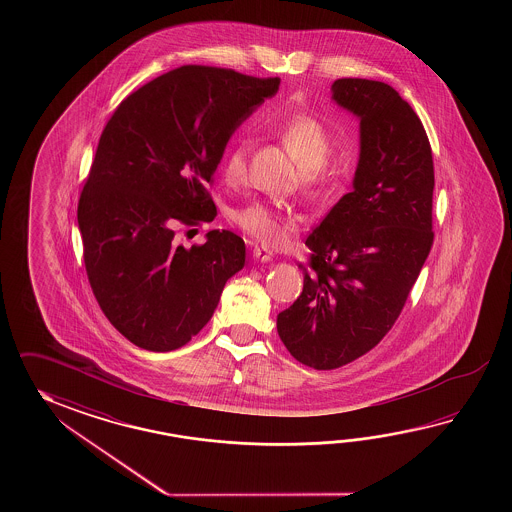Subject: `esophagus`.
<instances>
[{"instance_id":"34e87169","label":"esophagus","mask_w":512,"mask_h":512,"mask_svg":"<svg viewBox=\"0 0 512 512\" xmlns=\"http://www.w3.org/2000/svg\"><path fill=\"white\" fill-rule=\"evenodd\" d=\"M252 256H254V260L267 263V261L272 260V251L271 249H267V247H263V245H254V247H252Z\"/></svg>"}]
</instances>
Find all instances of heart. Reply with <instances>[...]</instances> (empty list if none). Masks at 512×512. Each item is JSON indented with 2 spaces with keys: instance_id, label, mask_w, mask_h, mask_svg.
Returning <instances> with one entry per match:
<instances>
[{
  "instance_id": "b5f03b06",
  "label": "heart",
  "mask_w": 512,
  "mask_h": 512,
  "mask_svg": "<svg viewBox=\"0 0 512 512\" xmlns=\"http://www.w3.org/2000/svg\"><path fill=\"white\" fill-rule=\"evenodd\" d=\"M280 139L293 155L294 161L304 168L305 179L309 183L316 181L324 172V164L333 150V141L326 128L315 117L300 113L283 124L280 128ZM247 157L249 142L243 139L234 142L227 150L221 163V172L229 183H238L243 179L247 172ZM232 219L247 234L261 241L274 243L285 236L282 214L267 203H251L247 207L238 208L232 214Z\"/></svg>"
}]
</instances>
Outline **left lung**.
Returning a JSON list of instances; mask_svg holds the SVG:
<instances>
[{"label": "left lung", "mask_w": 512, "mask_h": 512, "mask_svg": "<svg viewBox=\"0 0 512 512\" xmlns=\"http://www.w3.org/2000/svg\"><path fill=\"white\" fill-rule=\"evenodd\" d=\"M331 100L359 119L353 190L309 234L304 291L276 320L294 359L335 370L392 329L434 243V161L425 128L392 86L338 78Z\"/></svg>", "instance_id": "left-lung-1"}]
</instances>
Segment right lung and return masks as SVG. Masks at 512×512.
Instances as JSON below:
<instances>
[{"mask_svg": "<svg viewBox=\"0 0 512 512\" xmlns=\"http://www.w3.org/2000/svg\"><path fill=\"white\" fill-rule=\"evenodd\" d=\"M280 78L177 67L120 102L78 201L87 278L109 322L135 346L172 351L207 326L245 243L210 230L174 241L177 223L214 219L207 186L232 133L278 93Z\"/></svg>", "mask_w": 512, "mask_h": 512, "instance_id": "1", "label": "right lung"}]
</instances>
